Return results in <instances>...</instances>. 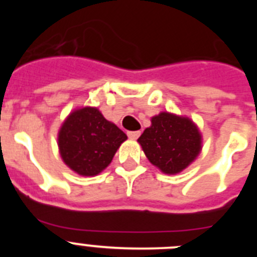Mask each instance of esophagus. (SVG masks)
Returning a JSON list of instances; mask_svg holds the SVG:
<instances>
[{
  "mask_svg": "<svg viewBox=\"0 0 257 257\" xmlns=\"http://www.w3.org/2000/svg\"><path fill=\"white\" fill-rule=\"evenodd\" d=\"M127 136H128L130 139H138L140 136V131H128V133H127Z\"/></svg>",
  "mask_w": 257,
  "mask_h": 257,
  "instance_id": "obj_1",
  "label": "esophagus"
}]
</instances>
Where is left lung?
Masks as SVG:
<instances>
[{"mask_svg":"<svg viewBox=\"0 0 257 257\" xmlns=\"http://www.w3.org/2000/svg\"><path fill=\"white\" fill-rule=\"evenodd\" d=\"M151 122L138 143L149 162L163 174H179L199 156L202 134L190 118L161 112Z\"/></svg>","mask_w":257,"mask_h":257,"instance_id":"1","label":"left lung"}]
</instances>
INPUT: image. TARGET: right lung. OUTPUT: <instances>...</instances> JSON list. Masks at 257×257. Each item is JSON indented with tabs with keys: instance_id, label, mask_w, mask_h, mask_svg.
Listing matches in <instances>:
<instances>
[{
	"instance_id": "add662e5",
	"label": "right lung",
	"mask_w": 257,
	"mask_h": 257,
	"mask_svg": "<svg viewBox=\"0 0 257 257\" xmlns=\"http://www.w3.org/2000/svg\"><path fill=\"white\" fill-rule=\"evenodd\" d=\"M126 134L104 118L96 106L70 112L58 133L61 160L81 176H96L112 162Z\"/></svg>"
}]
</instances>
